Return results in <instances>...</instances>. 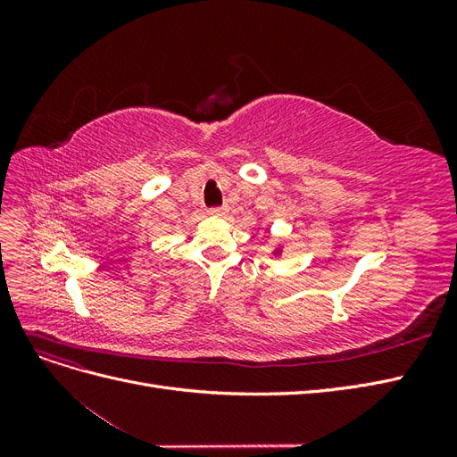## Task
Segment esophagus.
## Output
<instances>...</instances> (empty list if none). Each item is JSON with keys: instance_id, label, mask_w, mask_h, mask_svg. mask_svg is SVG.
<instances>
[{"instance_id": "34e87169", "label": "esophagus", "mask_w": 457, "mask_h": 457, "mask_svg": "<svg viewBox=\"0 0 457 457\" xmlns=\"http://www.w3.org/2000/svg\"><path fill=\"white\" fill-rule=\"evenodd\" d=\"M207 213H210V215H217V217H223V215L228 213V207H227V205H225V207H213V210H210Z\"/></svg>"}]
</instances>
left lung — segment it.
<instances>
[{
    "instance_id": "left-lung-1",
    "label": "left lung",
    "mask_w": 457,
    "mask_h": 457,
    "mask_svg": "<svg viewBox=\"0 0 457 457\" xmlns=\"http://www.w3.org/2000/svg\"><path fill=\"white\" fill-rule=\"evenodd\" d=\"M274 253H280V247H278V250H274Z\"/></svg>"
}]
</instances>
